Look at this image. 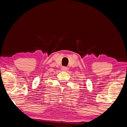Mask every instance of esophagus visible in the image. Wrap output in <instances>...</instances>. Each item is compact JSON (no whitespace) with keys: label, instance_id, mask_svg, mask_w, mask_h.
Masks as SVG:
<instances>
[{"label":"esophagus","instance_id":"esophagus-1","mask_svg":"<svg viewBox=\"0 0 127 127\" xmlns=\"http://www.w3.org/2000/svg\"><path fill=\"white\" fill-rule=\"evenodd\" d=\"M62 70H63V71H66L68 69V68L66 67V66H62Z\"/></svg>","mask_w":127,"mask_h":127}]
</instances>
